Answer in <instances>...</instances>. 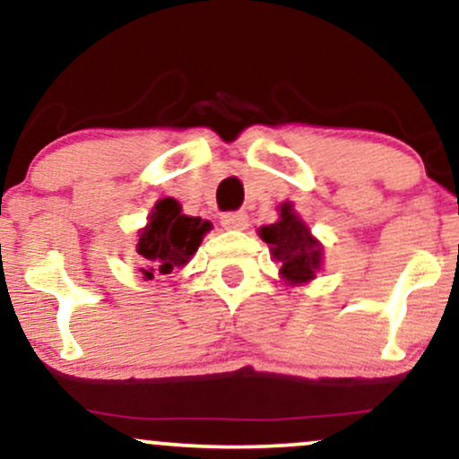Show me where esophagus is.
Returning <instances> with one entry per match:
<instances>
[{"label": "esophagus", "mask_w": 459, "mask_h": 459, "mask_svg": "<svg viewBox=\"0 0 459 459\" xmlns=\"http://www.w3.org/2000/svg\"><path fill=\"white\" fill-rule=\"evenodd\" d=\"M222 226L224 229L241 230L247 226V213L246 212H229L222 215Z\"/></svg>", "instance_id": "1"}]
</instances>
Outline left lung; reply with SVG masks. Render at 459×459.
<instances>
[{
    "mask_svg": "<svg viewBox=\"0 0 459 459\" xmlns=\"http://www.w3.org/2000/svg\"><path fill=\"white\" fill-rule=\"evenodd\" d=\"M259 233L263 241L270 244L273 259L282 263L281 273L289 282H307L315 278V270L321 265V247L293 213L291 204H282L281 220L263 226Z\"/></svg>",
    "mask_w": 459,
    "mask_h": 459,
    "instance_id": "1",
    "label": "left lung"
}]
</instances>
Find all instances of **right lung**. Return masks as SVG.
I'll return each mask as SVG.
<instances>
[{
    "label": "right lung",
    "instance_id": "1",
    "mask_svg": "<svg viewBox=\"0 0 459 459\" xmlns=\"http://www.w3.org/2000/svg\"><path fill=\"white\" fill-rule=\"evenodd\" d=\"M209 226L207 220L183 215L177 200H160L138 241V255L144 259L140 272L144 278L151 281L155 273H170L175 267L186 265Z\"/></svg>",
    "mask_w": 459,
    "mask_h": 459
}]
</instances>
